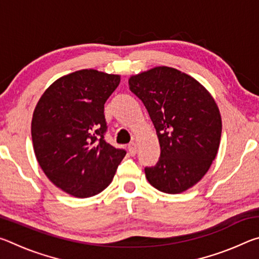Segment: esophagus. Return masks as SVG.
I'll list each match as a JSON object with an SVG mask.
<instances>
[{
  "instance_id": "esophagus-1",
  "label": "esophagus",
  "mask_w": 259,
  "mask_h": 259,
  "mask_svg": "<svg viewBox=\"0 0 259 259\" xmlns=\"http://www.w3.org/2000/svg\"><path fill=\"white\" fill-rule=\"evenodd\" d=\"M128 150H129L130 155H136V153H137V143H136V142L130 143L129 146H128Z\"/></svg>"
}]
</instances>
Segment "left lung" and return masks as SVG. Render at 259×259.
Masks as SVG:
<instances>
[{"label":"left lung","instance_id":"left-lung-1","mask_svg":"<svg viewBox=\"0 0 259 259\" xmlns=\"http://www.w3.org/2000/svg\"><path fill=\"white\" fill-rule=\"evenodd\" d=\"M128 82L150 114L161 147L156 165L145 168L148 183L168 194L187 191L217 155L222 116L216 102L199 81L172 67H153Z\"/></svg>","mask_w":259,"mask_h":259}]
</instances>
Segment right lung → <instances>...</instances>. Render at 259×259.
I'll list each match as a JSON object with an SVG mask.
<instances>
[{"mask_svg": "<svg viewBox=\"0 0 259 259\" xmlns=\"http://www.w3.org/2000/svg\"><path fill=\"white\" fill-rule=\"evenodd\" d=\"M120 81L117 74L80 69L57 78L35 106L36 160L54 185L75 198L103 192L125 155L104 139V104Z\"/></svg>", "mask_w": 259, "mask_h": 259, "instance_id": "1", "label": "right lung"}]
</instances>
